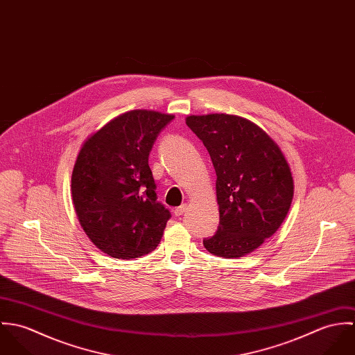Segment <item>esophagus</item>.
Segmentation results:
<instances>
[{"label":"esophagus","instance_id":"obj_1","mask_svg":"<svg viewBox=\"0 0 355 355\" xmlns=\"http://www.w3.org/2000/svg\"><path fill=\"white\" fill-rule=\"evenodd\" d=\"M186 210H187V205H186V203H183V205H180L179 207H176V209L173 210V213H175V216H178V217H179V216H182Z\"/></svg>","mask_w":355,"mask_h":355}]
</instances>
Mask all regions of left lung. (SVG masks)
I'll list each match as a JSON object with an SVG mask.
<instances>
[{"label": "left lung", "mask_w": 355, "mask_h": 355, "mask_svg": "<svg viewBox=\"0 0 355 355\" xmlns=\"http://www.w3.org/2000/svg\"><path fill=\"white\" fill-rule=\"evenodd\" d=\"M186 124L202 141L217 176L220 224L203 246L217 257H245L284 221L294 197L291 168L279 145L248 119L191 114Z\"/></svg>", "instance_id": "1"}]
</instances>
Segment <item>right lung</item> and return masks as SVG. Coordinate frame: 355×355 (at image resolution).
<instances>
[{
  "instance_id": "1",
  "label": "right lung",
  "mask_w": 355,
  "mask_h": 355,
  "mask_svg": "<svg viewBox=\"0 0 355 355\" xmlns=\"http://www.w3.org/2000/svg\"><path fill=\"white\" fill-rule=\"evenodd\" d=\"M173 117L146 109L121 113L78 153L71 178L78 220L89 239L113 258L144 257L162 238L171 213L157 202L149 153Z\"/></svg>"
}]
</instances>
